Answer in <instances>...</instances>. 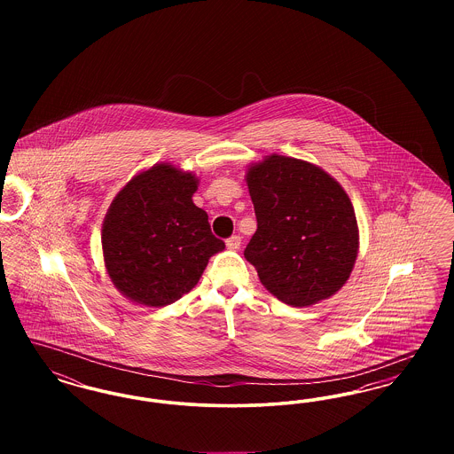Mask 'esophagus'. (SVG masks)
<instances>
[{
	"mask_svg": "<svg viewBox=\"0 0 454 454\" xmlns=\"http://www.w3.org/2000/svg\"><path fill=\"white\" fill-rule=\"evenodd\" d=\"M239 245H241V238L238 237V235H233V237H230L226 239V247H228L230 250H237V248H239Z\"/></svg>",
	"mask_w": 454,
	"mask_h": 454,
	"instance_id": "34e87169",
	"label": "esophagus"
}]
</instances>
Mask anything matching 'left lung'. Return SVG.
I'll list each match as a JSON object with an SVG mask.
<instances>
[{"label": "left lung", "mask_w": 454, "mask_h": 454, "mask_svg": "<svg viewBox=\"0 0 454 454\" xmlns=\"http://www.w3.org/2000/svg\"><path fill=\"white\" fill-rule=\"evenodd\" d=\"M257 231L245 248L269 293L311 306L346 284L359 252L354 206L320 167L270 154L248 167Z\"/></svg>", "instance_id": "1"}]
</instances>
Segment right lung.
<instances>
[{
    "label": "right lung",
    "mask_w": 454,
    "mask_h": 454,
    "mask_svg": "<svg viewBox=\"0 0 454 454\" xmlns=\"http://www.w3.org/2000/svg\"><path fill=\"white\" fill-rule=\"evenodd\" d=\"M197 185L194 173L156 163L112 200L102 226L104 262L130 301L160 308L180 300L224 248L192 200Z\"/></svg>",
    "instance_id": "add662e5"
}]
</instances>
